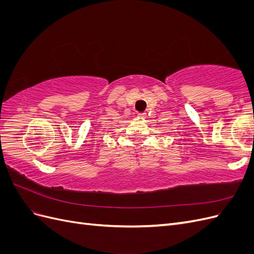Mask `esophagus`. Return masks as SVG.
Listing matches in <instances>:
<instances>
[{
  "label": "esophagus",
  "mask_w": 254,
  "mask_h": 254,
  "mask_svg": "<svg viewBox=\"0 0 254 254\" xmlns=\"http://www.w3.org/2000/svg\"><path fill=\"white\" fill-rule=\"evenodd\" d=\"M137 117H139L140 119H144V118H146V113H139L137 114Z\"/></svg>",
  "instance_id": "esophagus-1"
}]
</instances>
